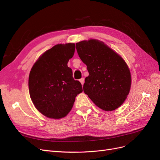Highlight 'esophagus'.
I'll return each instance as SVG.
<instances>
[{
	"instance_id": "1",
	"label": "esophagus",
	"mask_w": 160,
	"mask_h": 160,
	"mask_svg": "<svg viewBox=\"0 0 160 160\" xmlns=\"http://www.w3.org/2000/svg\"><path fill=\"white\" fill-rule=\"evenodd\" d=\"M79 81L81 82V85H83V84H84V82H85V79H84V78H81V79L79 80Z\"/></svg>"
}]
</instances>
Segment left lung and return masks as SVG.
<instances>
[{
  "label": "left lung",
  "mask_w": 160,
  "mask_h": 160,
  "mask_svg": "<svg viewBox=\"0 0 160 160\" xmlns=\"http://www.w3.org/2000/svg\"><path fill=\"white\" fill-rule=\"evenodd\" d=\"M77 53L87 65L89 76L85 79L84 93L100 109L113 111L128 95L132 77L123 58L96 39L76 43Z\"/></svg>",
  "instance_id": "8db88e82"
}]
</instances>
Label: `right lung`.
Instances as JSON below:
<instances>
[{"label": "right lung", "instance_id": "obj_1", "mask_svg": "<svg viewBox=\"0 0 160 160\" xmlns=\"http://www.w3.org/2000/svg\"><path fill=\"white\" fill-rule=\"evenodd\" d=\"M75 43L58 44L47 50L33 65L28 77L31 99L36 109L51 119L65 117L77 95L83 91L67 66L75 52Z\"/></svg>", "mask_w": 160, "mask_h": 160}]
</instances>
